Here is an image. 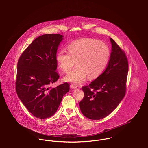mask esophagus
Segmentation results:
<instances>
[{"instance_id":"1","label":"esophagus","mask_w":148,"mask_h":148,"mask_svg":"<svg viewBox=\"0 0 148 148\" xmlns=\"http://www.w3.org/2000/svg\"><path fill=\"white\" fill-rule=\"evenodd\" d=\"M71 88L72 89H77V86L76 85L73 84H72L71 85Z\"/></svg>"}]
</instances>
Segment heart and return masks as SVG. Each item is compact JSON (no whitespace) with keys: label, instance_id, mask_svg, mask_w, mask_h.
Listing matches in <instances>:
<instances>
[{"label":"heart","instance_id":"b5f03b06","mask_svg":"<svg viewBox=\"0 0 148 148\" xmlns=\"http://www.w3.org/2000/svg\"><path fill=\"white\" fill-rule=\"evenodd\" d=\"M68 52L59 49L56 59L60 68L69 72L75 65L77 66L65 77L66 82L79 84L84 82L87 76L95 79L103 72L108 62L110 51L105 43L90 38H83L68 45Z\"/></svg>","mask_w":148,"mask_h":148}]
</instances>
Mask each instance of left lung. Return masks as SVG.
I'll return each instance as SVG.
<instances>
[{"label": "left lung", "mask_w": 148, "mask_h": 148, "mask_svg": "<svg viewBox=\"0 0 148 148\" xmlns=\"http://www.w3.org/2000/svg\"><path fill=\"white\" fill-rule=\"evenodd\" d=\"M112 52L104 72L88 86L82 87L84 97L80 102L86 117L100 120L108 116L119 106L126 93L128 62L123 50L110 38Z\"/></svg>", "instance_id": "1"}]
</instances>
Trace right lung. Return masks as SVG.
<instances>
[{
    "mask_svg": "<svg viewBox=\"0 0 148 148\" xmlns=\"http://www.w3.org/2000/svg\"><path fill=\"white\" fill-rule=\"evenodd\" d=\"M63 38L56 34L39 36L24 50L18 63L16 93L23 104L39 119L53 116L69 90L67 83L51 87L59 78L56 56Z\"/></svg>",
    "mask_w": 148,
    "mask_h": 148,
    "instance_id": "obj_1",
    "label": "right lung"
}]
</instances>
